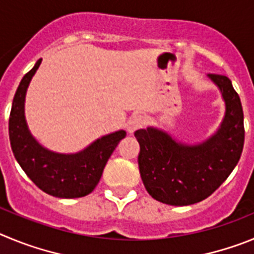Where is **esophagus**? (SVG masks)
Wrapping results in <instances>:
<instances>
[{"instance_id":"1","label":"esophagus","mask_w":254,"mask_h":254,"mask_svg":"<svg viewBox=\"0 0 254 254\" xmlns=\"http://www.w3.org/2000/svg\"><path fill=\"white\" fill-rule=\"evenodd\" d=\"M143 126H145V118L141 114H134L129 118L128 123H127V131L129 133H133L136 129L142 128Z\"/></svg>"}]
</instances>
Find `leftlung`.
I'll return each instance as SVG.
<instances>
[{"label": "left lung", "instance_id": "8db88e82", "mask_svg": "<svg viewBox=\"0 0 254 254\" xmlns=\"http://www.w3.org/2000/svg\"><path fill=\"white\" fill-rule=\"evenodd\" d=\"M226 104L225 118L216 134L201 145L185 146L165 132L138 129V168L150 196L173 206L199 202L214 193L235 168L244 145L241 98L225 75L210 73Z\"/></svg>", "mask_w": 254, "mask_h": 254}]
</instances>
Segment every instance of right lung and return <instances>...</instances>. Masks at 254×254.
I'll return each mask as SVG.
<instances>
[{
  "mask_svg": "<svg viewBox=\"0 0 254 254\" xmlns=\"http://www.w3.org/2000/svg\"><path fill=\"white\" fill-rule=\"evenodd\" d=\"M40 62L42 60H38L25 73L13 96L8 120L11 149L26 176L43 192L58 198L84 197L99 183L108 159L118 142L126 137V132L104 136L84 151L72 155L56 154L40 146L29 132L24 117L26 89Z\"/></svg>",
  "mask_w": 254,
  "mask_h": 254,
  "instance_id": "1",
  "label": "right lung"
}]
</instances>
